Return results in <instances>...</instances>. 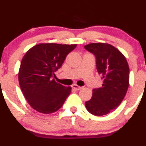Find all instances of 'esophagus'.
Instances as JSON below:
<instances>
[{"label":"esophagus","instance_id":"obj_1","mask_svg":"<svg viewBox=\"0 0 146 146\" xmlns=\"http://www.w3.org/2000/svg\"><path fill=\"white\" fill-rule=\"evenodd\" d=\"M72 88H73V89H74L75 90H80L82 89V87H80L78 86V85H76V84H74V85H72Z\"/></svg>","mask_w":146,"mask_h":146}]
</instances>
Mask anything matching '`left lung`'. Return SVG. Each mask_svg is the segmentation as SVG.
<instances>
[{
	"mask_svg": "<svg viewBox=\"0 0 146 146\" xmlns=\"http://www.w3.org/2000/svg\"><path fill=\"white\" fill-rule=\"evenodd\" d=\"M85 48L96 56L97 70L103 80L102 86L92 90L85 107L93 115H105L117 108L126 95L129 85V64L123 54L110 44L91 43Z\"/></svg>",
	"mask_w": 146,
	"mask_h": 146,
	"instance_id": "8db88e82",
	"label": "left lung"
}]
</instances>
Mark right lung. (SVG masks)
I'll use <instances>...</instances> for the list:
<instances>
[{"mask_svg":"<svg viewBox=\"0 0 146 146\" xmlns=\"http://www.w3.org/2000/svg\"><path fill=\"white\" fill-rule=\"evenodd\" d=\"M76 46L40 43L29 48L23 56L18 72L19 84L28 104L35 110L48 114L62 107L71 88L58 83L53 76Z\"/></svg>","mask_w":146,"mask_h":146,"instance_id":"right-lung-1","label":"right lung"}]
</instances>
